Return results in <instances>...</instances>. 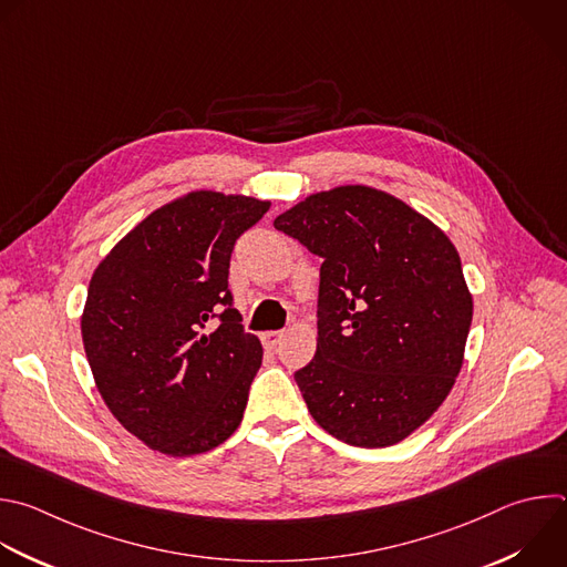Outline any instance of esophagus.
Instances as JSON below:
<instances>
[{
	"label": "esophagus",
	"instance_id": "34e87169",
	"mask_svg": "<svg viewBox=\"0 0 567 567\" xmlns=\"http://www.w3.org/2000/svg\"><path fill=\"white\" fill-rule=\"evenodd\" d=\"M282 331H265L260 338H262V344H265V349H276L278 347V342L282 340Z\"/></svg>",
	"mask_w": 567,
	"mask_h": 567
}]
</instances>
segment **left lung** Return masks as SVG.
I'll return each instance as SVG.
<instances>
[{
  "instance_id": "left-lung-1",
  "label": "left lung",
  "mask_w": 567,
  "mask_h": 567,
  "mask_svg": "<svg viewBox=\"0 0 567 567\" xmlns=\"http://www.w3.org/2000/svg\"><path fill=\"white\" fill-rule=\"evenodd\" d=\"M322 258L316 355L293 373L313 421L390 447L443 405L463 367L472 293L452 240L364 184L307 196L274 220Z\"/></svg>"
}]
</instances>
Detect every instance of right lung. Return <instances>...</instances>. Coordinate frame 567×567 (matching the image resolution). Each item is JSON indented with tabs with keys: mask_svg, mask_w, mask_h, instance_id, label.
I'll return each instance as SVG.
<instances>
[{
	"mask_svg": "<svg viewBox=\"0 0 567 567\" xmlns=\"http://www.w3.org/2000/svg\"><path fill=\"white\" fill-rule=\"evenodd\" d=\"M271 203L179 196L137 223L95 267L80 318L100 396L117 423L166 456H194L240 425L262 364L231 307L236 240Z\"/></svg>",
	"mask_w": 567,
	"mask_h": 567,
	"instance_id": "obj_1",
	"label": "right lung"
}]
</instances>
